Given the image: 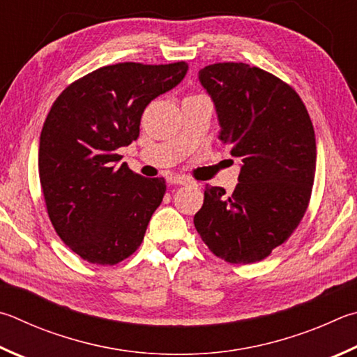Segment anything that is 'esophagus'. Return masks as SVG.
<instances>
[{
  "instance_id": "esophagus-1",
  "label": "esophagus",
  "mask_w": 357,
  "mask_h": 357,
  "mask_svg": "<svg viewBox=\"0 0 357 357\" xmlns=\"http://www.w3.org/2000/svg\"><path fill=\"white\" fill-rule=\"evenodd\" d=\"M167 181L170 184H178V185H185L190 183V179L187 176H181V174H170V176L167 178Z\"/></svg>"
}]
</instances>
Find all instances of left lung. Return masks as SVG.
Segmentation results:
<instances>
[{"label": "left lung", "instance_id": "obj_1", "mask_svg": "<svg viewBox=\"0 0 357 357\" xmlns=\"http://www.w3.org/2000/svg\"><path fill=\"white\" fill-rule=\"evenodd\" d=\"M198 79L215 106L218 139L242 164L232 195L206 187L193 223L226 262L262 261L307 209L317 160L312 121L294 89L248 63H213Z\"/></svg>", "mask_w": 357, "mask_h": 357}]
</instances>
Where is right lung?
<instances>
[{
	"label": "right lung",
	"instance_id": "1",
	"mask_svg": "<svg viewBox=\"0 0 357 357\" xmlns=\"http://www.w3.org/2000/svg\"><path fill=\"white\" fill-rule=\"evenodd\" d=\"M185 62H123L86 75L57 96L43 123L38 176L51 223L84 261L114 265L144 241L164 178L129 170L119 148L139 137L145 107L184 79Z\"/></svg>",
	"mask_w": 357,
	"mask_h": 357
}]
</instances>
